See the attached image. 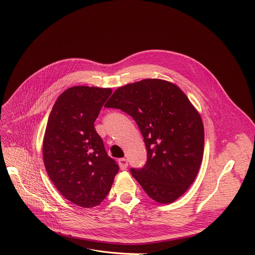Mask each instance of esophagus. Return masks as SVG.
Segmentation results:
<instances>
[{"label":"esophagus","instance_id":"34e87169","mask_svg":"<svg viewBox=\"0 0 255 255\" xmlns=\"http://www.w3.org/2000/svg\"><path fill=\"white\" fill-rule=\"evenodd\" d=\"M119 165H120V168L122 170H125L128 166V161L126 158H121L119 159Z\"/></svg>","mask_w":255,"mask_h":255}]
</instances>
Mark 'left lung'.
<instances>
[{
	"mask_svg": "<svg viewBox=\"0 0 255 255\" xmlns=\"http://www.w3.org/2000/svg\"><path fill=\"white\" fill-rule=\"evenodd\" d=\"M105 107L135 121L146 148V162L130 172L160 204L178 199L196 178L205 132L202 118L180 88L162 79H142L121 87Z\"/></svg>",
	"mask_w": 255,
	"mask_h": 255,
	"instance_id": "1",
	"label": "left lung"
}]
</instances>
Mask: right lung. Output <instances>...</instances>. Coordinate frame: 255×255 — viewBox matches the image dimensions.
<instances>
[{
	"mask_svg": "<svg viewBox=\"0 0 255 255\" xmlns=\"http://www.w3.org/2000/svg\"><path fill=\"white\" fill-rule=\"evenodd\" d=\"M111 89L77 86L63 92L49 114L43 161L51 182L71 203L93 208L109 194L119 171L94 127Z\"/></svg>",
	"mask_w": 255,
	"mask_h": 255,
	"instance_id": "1",
	"label": "right lung"
}]
</instances>
